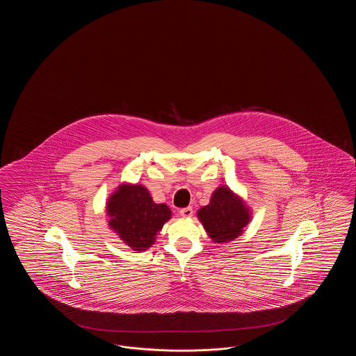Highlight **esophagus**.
I'll list each match as a JSON object with an SVG mask.
<instances>
[{"instance_id": "esophagus-1", "label": "esophagus", "mask_w": 356, "mask_h": 356, "mask_svg": "<svg viewBox=\"0 0 356 356\" xmlns=\"http://www.w3.org/2000/svg\"><path fill=\"white\" fill-rule=\"evenodd\" d=\"M180 215H181L183 218H191V216L193 215V209H192V207L181 208V209H180Z\"/></svg>"}]
</instances>
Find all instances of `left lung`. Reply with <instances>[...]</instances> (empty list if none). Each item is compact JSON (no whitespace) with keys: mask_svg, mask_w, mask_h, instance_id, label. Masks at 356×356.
<instances>
[{"mask_svg":"<svg viewBox=\"0 0 356 356\" xmlns=\"http://www.w3.org/2000/svg\"><path fill=\"white\" fill-rule=\"evenodd\" d=\"M197 219L213 243L224 244L240 236L252 220V211L229 186H218L209 203L197 211Z\"/></svg>","mask_w":356,"mask_h":356,"instance_id":"obj_1","label":"left lung"}]
</instances>
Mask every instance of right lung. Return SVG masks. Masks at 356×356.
<instances>
[{"label": "right lung", "instance_id": "obj_1", "mask_svg": "<svg viewBox=\"0 0 356 356\" xmlns=\"http://www.w3.org/2000/svg\"><path fill=\"white\" fill-rule=\"evenodd\" d=\"M108 225L134 251L151 248L163 225L172 218L167 204L153 202L143 184L121 183L105 205Z\"/></svg>", "mask_w": 356, "mask_h": 356}]
</instances>
